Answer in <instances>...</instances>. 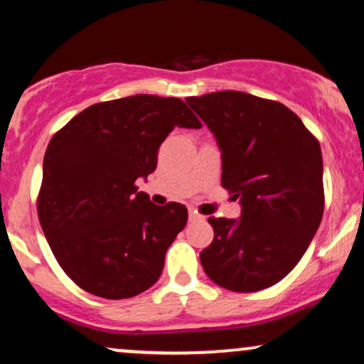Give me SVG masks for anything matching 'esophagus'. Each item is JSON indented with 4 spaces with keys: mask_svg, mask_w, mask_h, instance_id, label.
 I'll return each mask as SVG.
<instances>
[{
    "mask_svg": "<svg viewBox=\"0 0 364 364\" xmlns=\"http://www.w3.org/2000/svg\"><path fill=\"white\" fill-rule=\"evenodd\" d=\"M200 219H203V217L200 214H196L195 210H190V220H200Z\"/></svg>",
    "mask_w": 364,
    "mask_h": 364,
    "instance_id": "obj_1",
    "label": "esophagus"
}]
</instances>
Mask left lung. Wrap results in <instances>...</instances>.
Returning a JSON list of instances; mask_svg holds the SVG:
<instances>
[{
    "label": "left lung",
    "instance_id": "8db88e82",
    "mask_svg": "<svg viewBox=\"0 0 364 364\" xmlns=\"http://www.w3.org/2000/svg\"><path fill=\"white\" fill-rule=\"evenodd\" d=\"M214 133L223 186L240 200V219L208 217L214 241L200 253L217 286L255 292L298 265L323 215L320 144L281 102L237 90L188 97Z\"/></svg>",
    "mask_w": 364,
    "mask_h": 364
}]
</instances>
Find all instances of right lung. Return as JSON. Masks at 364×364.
<instances>
[{"label": "right lung", "instance_id": "right-lung-1", "mask_svg": "<svg viewBox=\"0 0 364 364\" xmlns=\"http://www.w3.org/2000/svg\"><path fill=\"white\" fill-rule=\"evenodd\" d=\"M176 127L202 123L181 99L139 94L87 107L49 141L37 212L58 263L83 291L133 298L161 277L188 210L156 205L135 183L156 171Z\"/></svg>", "mask_w": 364, "mask_h": 364}]
</instances>
